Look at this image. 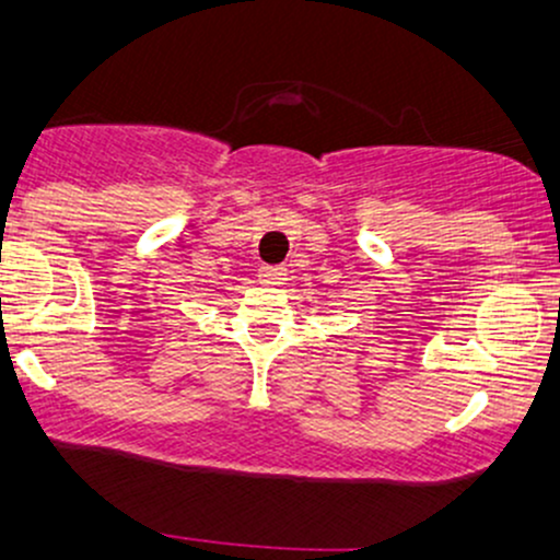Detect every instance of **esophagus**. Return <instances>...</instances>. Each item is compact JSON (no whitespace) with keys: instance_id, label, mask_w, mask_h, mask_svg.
<instances>
[{"instance_id":"1","label":"esophagus","mask_w":560,"mask_h":560,"mask_svg":"<svg viewBox=\"0 0 560 560\" xmlns=\"http://www.w3.org/2000/svg\"><path fill=\"white\" fill-rule=\"evenodd\" d=\"M285 269L282 267H261L259 269V282H265V285H282L285 282Z\"/></svg>"}]
</instances>
